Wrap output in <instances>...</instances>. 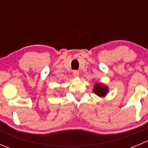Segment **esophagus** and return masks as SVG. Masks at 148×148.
I'll list each match as a JSON object with an SVG mask.
<instances>
[{"mask_svg": "<svg viewBox=\"0 0 148 148\" xmlns=\"http://www.w3.org/2000/svg\"><path fill=\"white\" fill-rule=\"evenodd\" d=\"M73 75H74V77H78L79 75V73L78 71L74 70V71H73Z\"/></svg>", "mask_w": 148, "mask_h": 148, "instance_id": "obj_1", "label": "esophagus"}]
</instances>
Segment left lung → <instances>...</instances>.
<instances>
[{"mask_svg":"<svg viewBox=\"0 0 148 148\" xmlns=\"http://www.w3.org/2000/svg\"><path fill=\"white\" fill-rule=\"evenodd\" d=\"M93 92L99 97H104L109 92V88L104 84L97 82L94 86Z\"/></svg>","mask_w":148,"mask_h":148,"instance_id":"obj_1","label":"left lung"}]
</instances>
